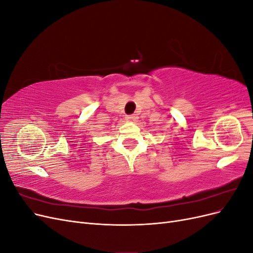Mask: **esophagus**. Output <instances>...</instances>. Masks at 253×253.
I'll use <instances>...</instances> for the list:
<instances>
[{"instance_id":"34e87169","label":"esophagus","mask_w":253,"mask_h":253,"mask_svg":"<svg viewBox=\"0 0 253 253\" xmlns=\"http://www.w3.org/2000/svg\"><path fill=\"white\" fill-rule=\"evenodd\" d=\"M126 119L127 121H135V120H137V116H136V115H126Z\"/></svg>"}]
</instances>
